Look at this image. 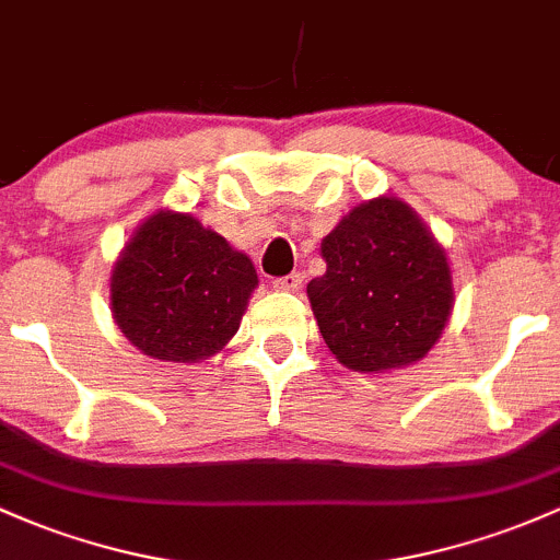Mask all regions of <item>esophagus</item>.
<instances>
[{"label":"esophagus","instance_id":"esophagus-1","mask_svg":"<svg viewBox=\"0 0 560 560\" xmlns=\"http://www.w3.org/2000/svg\"><path fill=\"white\" fill-rule=\"evenodd\" d=\"M275 288H278V291H299V288H302V275L291 272L285 275V278H278L275 280Z\"/></svg>","mask_w":560,"mask_h":560}]
</instances>
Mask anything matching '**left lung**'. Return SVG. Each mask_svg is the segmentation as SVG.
I'll return each mask as SVG.
<instances>
[{
    "label": "left lung",
    "instance_id": "1",
    "mask_svg": "<svg viewBox=\"0 0 560 560\" xmlns=\"http://www.w3.org/2000/svg\"><path fill=\"white\" fill-rule=\"evenodd\" d=\"M326 275L306 296L328 350L363 374L422 360L446 328L454 285L446 250L398 197L360 202L320 243Z\"/></svg>",
    "mask_w": 560,
    "mask_h": 560
}]
</instances>
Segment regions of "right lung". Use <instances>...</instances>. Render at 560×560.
Here are the masks:
<instances>
[{
	"mask_svg": "<svg viewBox=\"0 0 560 560\" xmlns=\"http://www.w3.org/2000/svg\"><path fill=\"white\" fill-rule=\"evenodd\" d=\"M258 285L250 258L195 215L158 210L112 269V315L154 360L200 363L237 334Z\"/></svg>",
	"mask_w": 560,
	"mask_h": 560,
	"instance_id": "obj_1",
	"label": "right lung"
}]
</instances>
